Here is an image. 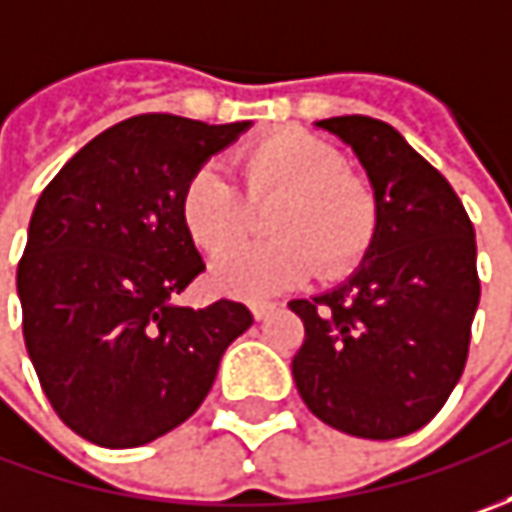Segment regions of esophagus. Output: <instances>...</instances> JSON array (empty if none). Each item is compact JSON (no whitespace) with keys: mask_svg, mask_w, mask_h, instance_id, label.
<instances>
[{"mask_svg":"<svg viewBox=\"0 0 512 512\" xmlns=\"http://www.w3.org/2000/svg\"><path fill=\"white\" fill-rule=\"evenodd\" d=\"M250 313H253L256 322H265L270 313H276V305H273V302H253V305H250Z\"/></svg>","mask_w":512,"mask_h":512,"instance_id":"1","label":"esophagus"}]
</instances>
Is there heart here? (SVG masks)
Masks as SVG:
<instances>
[{"label": "heart", "instance_id": "obj_1", "mask_svg": "<svg viewBox=\"0 0 512 512\" xmlns=\"http://www.w3.org/2000/svg\"><path fill=\"white\" fill-rule=\"evenodd\" d=\"M250 202L279 199L262 245L233 247L210 267V282L227 296L259 302L307 282L313 262L336 279L350 273L373 245L379 202L373 187L344 173L339 150L305 130H276L239 153ZM179 219L190 242L221 253L245 236L247 202L216 165L187 176Z\"/></svg>", "mask_w": 512, "mask_h": 512}]
</instances>
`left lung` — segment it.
<instances>
[{"instance_id": "1", "label": "left lung", "mask_w": 512, "mask_h": 512, "mask_svg": "<svg viewBox=\"0 0 512 512\" xmlns=\"http://www.w3.org/2000/svg\"><path fill=\"white\" fill-rule=\"evenodd\" d=\"M353 150L379 227L342 285L293 299L305 342L293 382L313 416L359 439H399L430 422L462 376L479 307L476 233L439 170L370 116L313 125Z\"/></svg>"}]
</instances>
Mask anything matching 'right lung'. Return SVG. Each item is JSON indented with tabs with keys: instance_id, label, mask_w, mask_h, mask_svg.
<instances>
[{
	"instance_id": "1",
	"label": "right lung",
	"mask_w": 512,
	"mask_h": 512,
	"mask_svg": "<svg viewBox=\"0 0 512 512\" xmlns=\"http://www.w3.org/2000/svg\"><path fill=\"white\" fill-rule=\"evenodd\" d=\"M245 130L133 116L90 139L33 207L16 270L22 330L48 402L82 439L122 450L170 433L253 325L239 302L173 305L205 270L179 193Z\"/></svg>"
}]
</instances>
